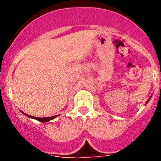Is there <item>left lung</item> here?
I'll list each match as a JSON object with an SVG mask.
<instances>
[{
    "label": "left lung",
    "instance_id": "8db88e82",
    "mask_svg": "<svg viewBox=\"0 0 161 161\" xmlns=\"http://www.w3.org/2000/svg\"><path fill=\"white\" fill-rule=\"evenodd\" d=\"M151 97H150V98H149V99H148V100H147V102H146V104H147V102H149V101H150V99H151Z\"/></svg>",
    "mask_w": 161,
    "mask_h": 161
}]
</instances>
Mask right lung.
<instances>
[{"mask_svg":"<svg viewBox=\"0 0 161 161\" xmlns=\"http://www.w3.org/2000/svg\"><path fill=\"white\" fill-rule=\"evenodd\" d=\"M22 113H23V112H22ZM25 114V116H27L28 118H31V119H36V120L39 121V122H42V123H46V122H48V121H50V120H52V119H55V118H56V117H58V116H59V115H55V116H52V117L38 118V117H33V116H31V115L26 114Z\"/></svg>","mask_w":161,"mask_h":161,"instance_id":"add662e5","label":"right lung"}]
</instances>
